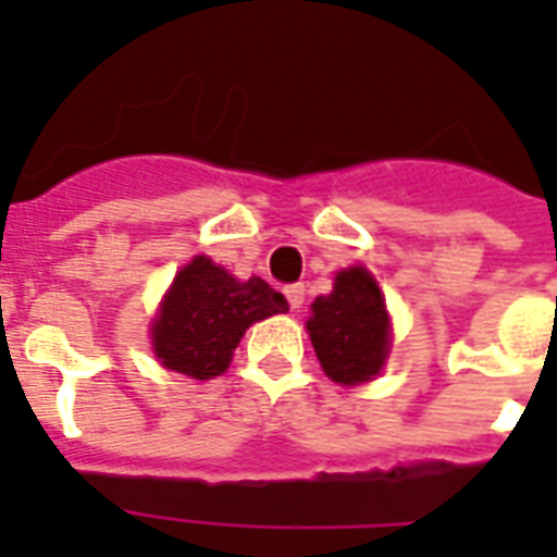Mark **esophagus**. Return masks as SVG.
Segmentation results:
<instances>
[{"instance_id":"1","label":"esophagus","mask_w":557,"mask_h":557,"mask_svg":"<svg viewBox=\"0 0 557 557\" xmlns=\"http://www.w3.org/2000/svg\"><path fill=\"white\" fill-rule=\"evenodd\" d=\"M283 295H286V300L292 309H300V306H304V297H306L304 283H292V286L283 288Z\"/></svg>"}]
</instances>
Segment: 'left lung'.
Wrapping results in <instances>:
<instances>
[{"label":"left lung","instance_id":"left-lung-1","mask_svg":"<svg viewBox=\"0 0 557 557\" xmlns=\"http://www.w3.org/2000/svg\"><path fill=\"white\" fill-rule=\"evenodd\" d=\"M323 372L338 384L370 381L389 347L384 300L367 269L341 271L330 297H318L306 323Z\"/></svg>","mask_w":557,"mask_h":557}]
</instances>
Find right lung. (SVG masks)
Instances as JSON below:
<instances>
[{
    "label": "right lung",
    "instance_id": "obj_1",
    "mask_svg": "<svg viewBox=\"0 0 557 557\" xmlns=\"http://www.w3.org/2000/svg\"><path fill=\"white\" fill-rule=\"evenodd\" d=\"M286 297L260 277L239 283L208 257L178 271L152 323V349L168 370L213 379L231 364L236 344L253 321L286 312Z\"/></svg>",
    "mask_w": 557,
    "mask_h": 557
}]
</instances>
